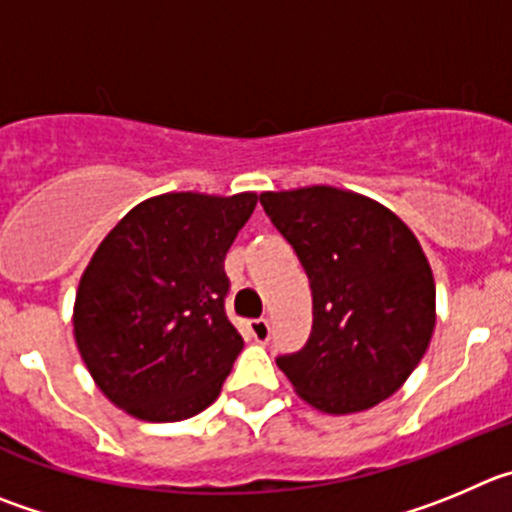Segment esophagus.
Segmentation results:
<instances>
[{
	"instance_id": "esophagus-1",
	"label": "esophagus",
	"mask_w": 512,
	"mask_h": 512,
	"mask_svg": "<svg viewBox=\"0 0 512 512\" xmlns=\"http://www.w3.org/2000/svg\"><path fill=\"white\" fill-rule=\"evenodd\" d=\"M250 333L257 343H267L270 341V321L267 318H255V321H250Z\"/></svg>"
}]
</instances>
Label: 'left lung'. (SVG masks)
I'll use <instances>...</instances> for the list:
<instances>
[{"label": "left lung", "instance_id": "obj_1", "mask_svg": "<svg viewBox=\"0 0 512 512\" xmlns=\"http://www.w3.org/2000/svg\"><path fill=\"white\" fill-rule=\"evenodd\" d=\"M260 204L293 245L313 293V331L278 356L300 399L353 414L389 399L434 331V278L412 229L391 209L336 186L265 191Z\"/></svg>", "mask_w": 512, "mask_h": 512}]
</instances>
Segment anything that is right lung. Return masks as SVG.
Instances as JSON below:
<instances>
[{"label":"right lung","instance_id":"1","mask_svg":"<svg viewBox=\"0 0 512 512\" xmlns=\"http://www.w3.org/2000/svg\"><path fill=\"white\" fill-rule=\"evenodd\" d=\"M257 194L171 191L133 207L108 232L75 295V343L118 409L179 422L207 409L240 356L224 313V257Z\"/></svg>","mask_w":512,"mask_h":512}]
</instances>
